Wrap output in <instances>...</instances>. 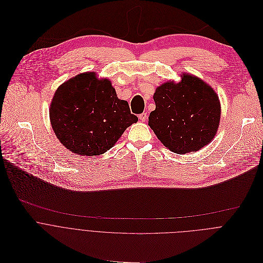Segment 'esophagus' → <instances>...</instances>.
Instances as JSON below:
<instances>
[{
  "mask_svg": "<svg viewBox=\"0 0 263 263\" xmlns=\"http://www.w3.org/2000/svg\"><path fill=\"white\" fill-rule=\"evenodd\" d=\"M147 118H148L147 113H142V114L139 115V119H140L142 122H145V121L147 120Z\"/></svg>",
  "mask_w": 263,
  "mask_h": 263,
  "instance_id": "obj_1",
  "label": "esophagus"
}]
</instances>
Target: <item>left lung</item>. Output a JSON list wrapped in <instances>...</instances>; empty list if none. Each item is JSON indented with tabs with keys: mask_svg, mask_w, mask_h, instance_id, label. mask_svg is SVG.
Wrapping results in <instances>:
<instances>
[{
	"mask_svg": "<svg viewBox=\"0 0 263 263\" xmlns=\"http://www.w3.org/2000/svg\"><path fill=\"white\" fill-rule=\"evenodd\" d=\"M179 83L157 87L155 110L148 124L164 146L174 153L197 151L217 134L221 104L214 89L197 77L184 73Z\"/></svg>",
	"mask_w": 263,
	"mask_h": 263,
	"instance_id": "8db88e82",
	"label": "left lung"
}]
</instances>
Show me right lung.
Segmentation results:
<instances>
[{
	"mask_svg": "<svg viewBox=\"0 0 263 263\" xmlns=\"http://www.w3.org/2000/svg\"><path fill=\"white\" fill-rule=\"evenodd\" d=\"M49 119L59 141L73 153L99 155L138 121L108 79L85 72L62 84L52 97Z\"/></svg>",
	"mask_w": 263,
	"mask_h": 263,
	"instance_id": "1",
	"label": "right lung"
}]
</instances>
